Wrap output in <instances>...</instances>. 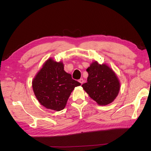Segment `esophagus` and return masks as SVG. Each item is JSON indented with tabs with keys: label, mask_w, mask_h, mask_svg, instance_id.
I'll use <instances>...</instances> for the list:
<instances>
[{
	"label": "esophagus",
	"mask_w": 151,
	"mask_h": 151,
	"mask_svg": "<svg viewBox=\"0 0 151 151\" xmlns=\"http://www.w3.org/2000/svg\"><path fill=\"white\" fill-rule=\"evenodd\" d=\"M79 82H80L82 84L84 83V80L83 78H81V79H80V80H79Z\"/></svg>",
	"instance_id": "obj_1"
}]
</instances>
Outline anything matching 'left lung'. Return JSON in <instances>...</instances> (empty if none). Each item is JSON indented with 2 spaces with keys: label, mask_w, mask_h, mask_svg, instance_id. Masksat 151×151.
I'll list each match as a JSON object with an SVG mask.
<instances>
[{
  "label": "left lung",
  "mask_w": 151,
  "mask_h": 151,
  "mask_svg": "<svg viewBox=\"0 0 151 151\" xmlns=\"http://www.w3.org/2000/svg\"><path fill=\"white\" fill-rule=\"evenodd\" d=\"M86 71L89 75L88 82L82 85L83 89L99 105L112 103L120 90V82L113 69L93 61Z\"/></svg>",
  "instance_id": "8db88e82"
}]
</instances>
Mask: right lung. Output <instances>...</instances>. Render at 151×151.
<instances>
[{
  "instance_id": "add662e5",
  "label": "right lung",
  "mask_w": 151,
  "mask_h": 151,
  "mask_svg": "<svg viewBox=\"0 0 151 151\" xmlns=\"http://www.w3.org/2000/svg\"><path fill=\"white\" fill-rule=\"evenodd\" d=\"M63 63L47 59L32 81L35 96L47 109L59 111L64 109L70 94L81 84L64 71Z\"/></svg>"
}]
</instances>
